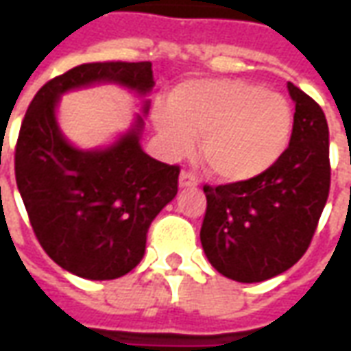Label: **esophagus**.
Segmentation results:
<instances>
[{
    "instance_id": "34e87169",
    "label": "esophagus",
    "mask_w": 351,
    "mask_h": 351,
    "mask_svg": "<svg viewBox=\"0 0 351 351\" xmlns=\"http://www.w3.org/2000/svg\"><path fill=\"white\" fill-rule=\"evenodd\" d=\"M178 184H180V188H195L199 182L193 173H190V171H182V173H180V178H178Z\"/></svg>"
}]
</instances>
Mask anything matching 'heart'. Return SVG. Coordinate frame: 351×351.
Listing matches in <instances>:
<instances>
[{
	"label": "heart",
	"instance_id": "obj_1",
	"mask_svg": "<svg viewBox=\"0 0 351 351\" xmlns=\"http://www.w3.org/2000/svg\"><path fill=\"white\" fill-rule=\"evenodd\" d=\"M154 123L173 156H186L193 138L216 178L244 182L280 160L293 130V110L282 93L244 80H191L169 105L154 108Z\"/></svg>",
	"mask_w": 351,
	"mask_h": 351
}]
</instances>
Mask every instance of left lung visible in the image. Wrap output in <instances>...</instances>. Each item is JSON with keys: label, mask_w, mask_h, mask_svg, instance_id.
I'll use <instances>...</instances> for the list:
<instances>
[{"label": "left lung", "mask_w": 351, "mask_h": 351, "mask_svg": "<svg viewBox=\"0 0 351 351\" xmlns=\"http://www.w3.org/2000/svg\"><path fill=\"white\" fill-rule=\"evenodd\" d=\"M293 131L280 160L244 182L203 186L201 244L216 271L237 282H263L308 250L329 197V128L322 107L287 82Z\"/></svg>", "instance_id": "8db88e82"}]
</instances>
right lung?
Instances as JSON below:
<instances>
[{
	"instance_id": "1",
	"label": "right lung",
	"mask_w": 351,
	"mask_h": 351,
	"mask_svg": "<svg viewBox=\"0 0 351 351\" xmlns=\"http://www.w3.org/2000/svg\"><path fill=\"white\" fill-rule=\"evenodd\" d=\"M95 82H116L145 95L154 86L152 64H82L49 80L20 125L14 175L49 258L80 278L114 280L141 263L150 223L178 191L180 167L154 160L141 148V116L108 148L69 145L58 128V99Z\"/></svg>"
}]
</instances>
